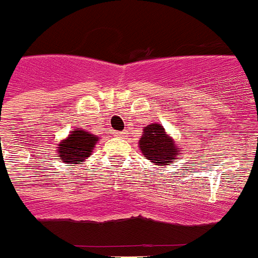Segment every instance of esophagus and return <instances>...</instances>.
<instances>
[{"label":"esophagus","instance_id":"34e87169","mask_svg":"<svg viewBox=\"0 0 258 258\" xmlns=\"http://www.w3.org/2000/svg\"><path fill=\"white\" fill-rule=\"evenodd\" d=\"M125 134H126V132H115V136L117 138H122V137H125Z\"/></svg>","mask_w":258,"mask_h":258}]
</instances>
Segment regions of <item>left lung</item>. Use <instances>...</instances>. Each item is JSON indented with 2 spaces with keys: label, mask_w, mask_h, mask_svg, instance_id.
Masks as SVG:
<instances>
[{
  "label": "left lung",
  "mask_w": 258,
  "mask_h": 258,
  "mask_svg": "<svg viewBox=\"0 0 258 258\" xmlns=\"http://www.w3.org/2000/svg\"><path fill=\"white\" fill-rule=\"evenodd\" d=\"M140 149L146 159L156 165H168L175 160L178 146L168 137L160 124H151L143 129Z\"/></svg>",
  "instance_id": "obj_1"
}]
</instances>
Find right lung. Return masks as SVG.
I'll list each match as a JSON object with an SVG mask.
<instances>
[{"instance_id": "1", "label": "right lung", "mask_w": 258, "mask_h": 258, "mask_svg": "<svg viewBox=\"0 0 258 258\" xmlns=\"http://www.w3.org/2000/svg\"><path fill=\"white\" fill-rule=\"evenodd\" d=\"M98 137L84 131H72L67 140L59 143L58 154L59 157L64 163L77 164V161H84L88 156H90Z\"/></svg>"}]
</instances>
